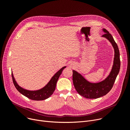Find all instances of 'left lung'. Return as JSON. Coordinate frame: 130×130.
Listing matches in <instances>:
<instances>
[{
    "label": "left lung",
    "mask_w": 130,
    "mask_h": 130,
    "mask_svg": "<svg viewBox=\"0 0 130 130\" xmlns=\"http://www.w3.org/2000/svg\"><path fill=\"white\" fill-rule=\"evenodd\" d=\"M103 31L105 33L102 37L107 39L114 49L113 65L112 70L107 77L101 82L92 83L87 81L77 71H72V80L75 88L80 95L86 98L95 99L106 95L112 88L116 77L120 71L121 62L118 46L112 35L106 29L103 28Z\"/></svg>",
    "instance_id": "left-lung-1"
}]
</instances>
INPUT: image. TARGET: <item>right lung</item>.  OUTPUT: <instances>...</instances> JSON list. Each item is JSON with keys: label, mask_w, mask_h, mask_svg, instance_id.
Segmentation results:
<instances>
[{"label": "right lung", "mask_w": 130, "mask_h": 130, "mask_svg": "<svg viewBox=\"0 0 130 130\" xmlns=\"http://www.w3.org/2000/svg\"><path fill=\"white\" fill-rule=\"evenodd\" d=\"M65 68H66V66L62 67L56 73H55V75L52 77L51 80L44 87L36 90H28L23 88L18 85L16 82L13 72H11V76L14 86H15L17 90L21 94L32 100L42 101L46 100V99L48 98L52 95L54 91L55 90V87H56L58 80L61 75L62 71Z\"/></svg>", "instance_id": "right-lung-1"}]
</instances>
